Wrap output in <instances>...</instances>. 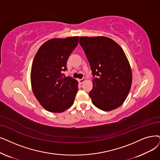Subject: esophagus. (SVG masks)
<instances>
[{
  "instance_id": "34e87169",
  "label": "esophagus",
  "mask_w": 160,
  "mask_h": 160,
  "mask_svg": "<svg viewBox=\"0 0 160 160\" xmlns=\"http://www.w3.org/2000/svg\"><path fill=\"white\" fill-rule=\"evenodd\" d=\"M85 81V78H82V79H79V80H78V81H79V82L80 84H82V82H83Z\"/></svg>"
}]
</instances>
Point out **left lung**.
Listing matches in <instances>:
<instances>
[{
	"mask_svg": "<svg viewBox=\"0 0 160 160\" xmlns=\"http://www.w3.org/2000/svg\"><path fill=\"white\" fill-rule=\"evenodd\" d=\"M79 43L90 64L93 87L89 92L92 104L111 111L122 105L132 84V72L123 49L106 37H80Z\"/></svg>",
	"mask_w": 160,
	"mask_h": 160,
	"instance_id": "1",
	"label": "left lung"
}]
</instances>
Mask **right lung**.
<instances>
[{
    "instance_id": "right-lung-1",
    "label": "right lung",
    "mask_w": 160,
    "mask_h": 160,
    "mask_svg": "<svg viewBox=\"0 0 160 160\" xmlns=\"http://www.w3.org/2000/svg\"><path fill=\"white\" fill-rule=\"evenodd\" d=\"M78 42L79 37L50 39L42 44L35 56L31 71L32 90L47 111L61 113L73 104L78 82L66 77L63 72Z\"/></svg>"
}]
</instances>
